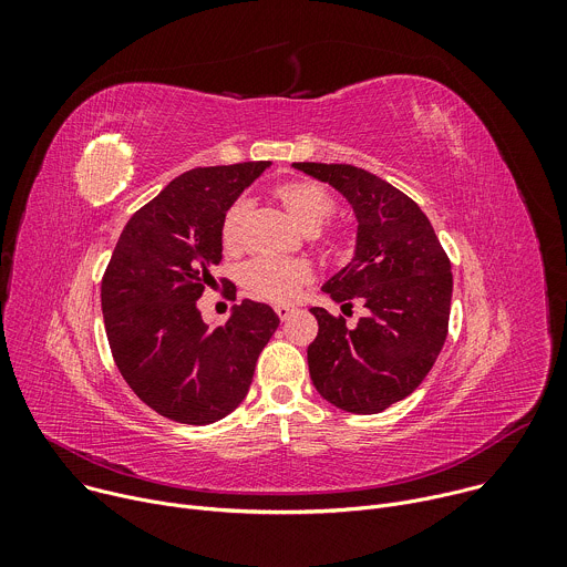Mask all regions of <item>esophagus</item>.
Returning <instances> with one entry per match:
<instances>
[{
    "instance_id": "1",
    "label": "esophagus",
    "mask_w": 567,
    "mask_h": 567,
    "mask_svg": "<svg viewBox=\"0 0 567 567\" xmlns=\"http://www.w3.org/2000/svg\"><path fill=\"white\" fill-rule=\"evenodd\" d=\"M293 311H296V309H293V307H289V305H276V313H278V318H280V320H289Z\"/></svg>"
}]
</instances>
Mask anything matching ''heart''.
Segmentation results:
<instances>
[{"mask_svg":"<svg viewBox=\"0 0 567 567\" xmlns=\"http://www.w3.org/2000/svg\"><path fill=\"white\" fill-rule=\"evenodd\" d=\"M276 199L285 206V210L296 219V224L313 233L328 217L334 213V199L332 195L322 188L320 184L311 179H293L287 184H280L274 190ZM249 199H235L224 219H221V245L226 249H237L245 239V221L249 215ZM313 269L302 258L280 260V258H254L239 269V282L249 293L256 298L269 300V302H291L300 289L311 280Z\"/></svg>","mask_w":567,"mask_h":567,"instance_id":"obj_1","label":"heart"}]
</instances>
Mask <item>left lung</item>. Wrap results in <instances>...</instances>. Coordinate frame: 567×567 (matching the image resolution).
<instances>
[{"label": "left lung", "instance_id": "8db88e82", "mask_svg": "<svg viewBox=\"0 0 567 567\" xmlns=\"http://www.w3.org/2000/svg\"><path fill=\"white\" fill-rule=\"evenodd\" d=\"M337 188L357 215L354 258L322 291L368 316L348 328L343 316L311 307L318 337L307 348L309 377L337 409L374 415L406 399L431 372L449 332L453 274L422 213L401 190L348 164H293Z\"/></svg>", "mask_w": 567, "mask_h": 567}]
</instances>
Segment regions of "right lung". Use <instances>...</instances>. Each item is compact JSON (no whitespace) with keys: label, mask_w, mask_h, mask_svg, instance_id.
I'll return each instance as SVG.
<instances>
[{"label":"right lung","mask_w":567,"mask_h":567,"mask_svg":"<svg viewBox=\"0 0 567 567\" xmlns=\"http://www.w3.org/2000/svg\"><path fill=\"white\" fill-rule=\"evenodd\" d=\"M269 166L179 175L130 217L105 269L101 305L114 363L136 396L173 422L206 426L233 413L280 326L269 305L249 298L219 328L197 309L221 260L228 206Z\"/></svg>","instance_id":"add662e5"}]
</instances>
